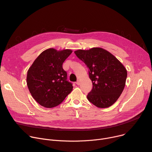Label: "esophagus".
I'll use <instances>...</instances> for the list:
<instances>
[{
  "label": "esophagus",
  "mask_w": 152,
  "mask_h": 152,
  "mask_svg": "<svg viewBox=\"0 0 152 152\" xmlns=\"http://www.w3.org/2000/svg\"><path fill=\"white\" fill-rule=\"evenodd\" d=\"M76 83L77 84V85H79L80 84V80H77V81H76Z\"/></svg>",
  "instance_id": "obj_1"
}]
</instances>
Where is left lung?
I'll use <instances>...</instances> for the list:
<instances>
[{"mask_svg":"<svg viewBox=\"0 0 152 152\" xmlns=\"http://www.w3.org/2000/svg\"><path fill=\"white\" fill-rule=\"evenodd\" d=\"M89 69L93 88L87 99L100 108L113 105L122 93L127 78L123 65L110 52L100 48L75 51Z\"/></svg>","mask_w":152,"mask_h":152,"instance_id":"left-lung-1","label":"left lung"}]
</instances>
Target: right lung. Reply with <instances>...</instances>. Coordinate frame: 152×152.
<instances>
[{
	"label": "right lung",
	"instance_id": "right-lung-1",
	"mask_svg": "<svg viewBox=\"0 0 152 152\" xmlns=\"http://www.w3.org/2000/svg\"><path fill=\"white\" fill-rule=\"evenodd\" d=\"M72 53L50 48L43 51L34 61L27 73V85L33 98L42 106L53 107L61 104L73 86L67 80L62 64Z\"/></svg>",
	"mask_w": 152,
	"mask_h": 152
}]
</instances>
